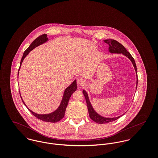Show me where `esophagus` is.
Segmentation results:
<instances>
[{"label": "esophagus", "mask_w": 158, "mask_h": 158, "mask_svg": "<svg viewBox=\"0 0 158 158\" xmlns=\"http://www.w3.org/2000/svg\"><path fill=\"white\" fill-rule=\"evenodd\" d=\"M77 84L78 85H80V86H84L85 85V83H86L85 80L83 78H81V77H78L77 78Z\"/></svg>", "instance_id": "esophagus-1"}]
</instances>
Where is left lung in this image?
Here are the masks:
<instances>
[{
    "mask_svg": "<svg viewBox=\"0 0 158 158\" xmlns=\"http://www.w3.org/2000/svg\"><path fill=\"white\" fill-rule=\"evenodd\" d=\"M105 43L108 44L109 45V52L111 53H122L123 55H124L125 56H126L127 57H128L131 61L132 62L133 66L135 68V73H136V77H137V81H136V89H137V83H138V78H137V68H136V64H135V61L134 60V58H133V56H131V55L127 50V49L125 48V47L123 45H122L120 43H118V41L114 40H105L103 41ZM83 93L84 94V96L85 97L86 101V103H87V106H88V112L89 114V117L90 118L94 120L95 122L100 123V124H103V123H109L111 122L114 121L117 119H118V118L120 117V116L123 115H120L118 117H113V118H110V117H104L100 115H99L98 114L96 113L95 111V110H94V108H92L91 103H90L89 99V97L88 95L87 94V92H86V90H83Z\"/></svg>",
    "mask_w": 158,
    "mask_h": 158,
    "instance_id": "left-lung-1",
    "label": "left lung"
}]
</instances>
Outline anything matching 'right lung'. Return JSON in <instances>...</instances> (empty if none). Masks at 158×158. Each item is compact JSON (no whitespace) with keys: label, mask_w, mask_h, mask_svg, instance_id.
<instances>
[{"label":"right lung","mask_w":158,"mask_h":158,"mask_svg":"<svg viewBox=\"0 0 158 158\" xmlns=\"http://www.w3.org/2000/svg\"><path fill=\"white\" fill-rule=\"evenodd\" d=\"M47 41H48V38H47V35L46 34L42 35L40 36L39 37H38L36 39H35L32 42V43L30 45V46L27 48V49L24 52V53L23 54V57H22V59H21V63H20V67H19V70H18V75H19V70H20L21 66V64L23 63V61L24 58L27 56V55L29 53V52L31 50H32L33 49H34L35 48H36V47L45 43V42H47ZM77 81H76V80H75L64 90L61 102L59 107L57 108V110H56L55 111H53L52 113L47 114H39L34 113L31 110H30L25 105V103L23 102V98H22V97L21 95V94H20V91H19V94H20L21 98L23 100V104L28 108V110L30 111V112L35 117H36V118L40 119L41 120L45 121V122L55 123V122H59L60 120H61L64 117L65 111H66V109L67 108L70 97H71L72 94L75 90H77Z\"/></svg>","instance_id":"obj_1"}]
</instances>
